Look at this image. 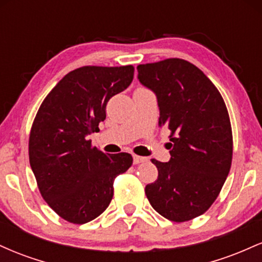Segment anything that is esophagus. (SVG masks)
<instances>
[{
	"label": "esophagus",
	"instance_id": "34e87169",
	"mask_svg": "<svg viewBox=\"0 0 262 262\" xmlns=\"http://www.w3.org/2000/svg\"><path fill=\"white\" fill-rule=\"evenodd\" d=\"M145 160H146V159H145V158H143V156L133 155V162H134V165L140 164V162H144Z\"/></svg>",
	"mask_w": 262,
	"mask_h": 262
}]
</instances>
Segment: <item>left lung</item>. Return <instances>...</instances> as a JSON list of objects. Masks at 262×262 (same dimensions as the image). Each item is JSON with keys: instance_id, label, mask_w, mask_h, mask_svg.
I'll return each instance as SVG.
<instances>
[{"instance_id": "8db88e82", "label": "left lung", "mask_w": 262, "mask_h": 262, "mask_svg": "<svg viewBox=\"0 0 262 262\" xmlns=\"http://www.w3.org/2000/svg\"><path fill=\"white\" fill-rule=\"evenodd\" d=\"M138 79L155 92L159 125L170 130L169 162L151 159L155 182L145 187L159 214L181 223L203 214L230 171L233 134L225 102L202 70L171 58L138 65Z\"/></svg>"}]
</instances>
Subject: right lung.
Returning a JSON list of instances; mask_svg holds the SVG:
<instances>
[{"mask_svg":"<svg viewBox=\"0 0 262 262\" xmlns=\"http://www.w3.org/2000/svg\"><path fill=\"white\" fill-rule=\"evenodd\" d=\"M134 66H82L66 74L39 107L29 134V162L41 197L59 217L85 224L106 210L113 182L133 164L128 152L104 154L91 140L107 102L124 91Z\"/></svg>","mask_w":262,"mask_h":262,"instance_id":"add662e5","label":"right lung"}]
</instances>
